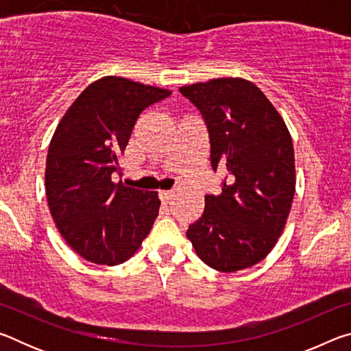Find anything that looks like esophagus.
<instances>
[{
    "mask_svg": "<svg viewBox=\"0 0 351 351\" xmlns=\"http://www.w3.org/2000/svg\"><path fill=\"white\" fill-rule=\"evenodd\" d=\"M159 198H161L162 203H169V201L173 198V192H169V190H162V192H159Z\"/></svg>",
    "mask_w": 351,
    "mask_h": 351,
    "instance_id": "1",
    "label": "esophagus"
}]
</instances>
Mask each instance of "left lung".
<instances>
[{
	"label": "left lung",
	"instance_id": "8db88e82",
	"mask_svg": "<svg viewBox=\"0 0 351 351\" xmlns=\"http://www.w3.org/2000/svg\"><path fill=\"white\" fill-rule=\"evenodd\" d=\"M180 93L204 119L213 171H228L221 193L206 195L187 239L213 269L251 268L272 251L287 224L295 190L293 139L268 97L245 79L193 83Z\"/></svg>",
	"mask_w": 351,
	"mask_h": 351
}]
</instances>
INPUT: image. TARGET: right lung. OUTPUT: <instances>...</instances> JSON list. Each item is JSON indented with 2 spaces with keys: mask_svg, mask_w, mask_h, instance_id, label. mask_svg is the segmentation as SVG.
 Instances as JSON below:
<instances>
[{
  "mask_svg": "<svg viewBox=\"0 0 351 351\" xmlns=\"http://www.w3.org/2000/svg\"><path fill=\"white\" fill-rule=\"evenodd\" d=\"M169 90L108 75L64 112L47 150L45 187L58 232L91 263L121 265L138 251L158 217V192L114 182L119 158L147 106Z\"/></svg>",
  "mask_w": 351,
  "mask_h": 351,
  "instance_id": "add662e5",
  "label": "right lung"
}]
</instances>
